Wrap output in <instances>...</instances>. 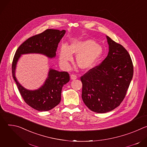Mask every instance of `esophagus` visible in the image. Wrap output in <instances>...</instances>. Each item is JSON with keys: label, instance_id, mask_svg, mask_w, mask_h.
<instances>
[{"label": "esophagus", "instance_id": "obj_1", "mask_svg": "<svg viewBox=\"0 0 147 147\" xmlns=\"http://www.w3.org/2000/svg\"><path fill=\"white\" fill-rule=\"evenodd\" d=\"M70 78L71 80H76V79H77V76L74 74H71L70 76Z\"/></svg>", "mask_w": 147, "mask_h": 147}]
</instances>
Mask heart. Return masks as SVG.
<instances>
[{
	"instance_id": "heart-1",
	"label": "heart",
	"mask_w": 147,
	"mask_h": 147,
	"mask_svg": "<svg viewBox=\"0 0 147 147\" xmlns=\"http://www.w3.org/2000/svg\"><path fill=\"white\" fill-rule=\"evenodd\" d=\"M103 49L94 40H75L67 46L61 44L59 51V61L65 67L72 60L73 55L76 54V61L78 66L82 70L93 67L102 56Z\"/></svg>"
}]
</instances>
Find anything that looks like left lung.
I'll list each match as a JSON object with an SVG mask.
<instances>
[{"instance_id":"obj_1","label":"left lung","mask_w":147,"mask_h":147,"mask_svg":"<svg viewBox=\"0 0 147 147\" xmlns=\"http://www.w3.org/2000/svg\"><path fill=\"white\" fill-rule=\"evenodd\" d=\"M109 52L101 63L81 77L82 99L92 111L103 113L120 105L133 76L130 56L122 45L106 36Z\"/></svg>"}]
</instances>
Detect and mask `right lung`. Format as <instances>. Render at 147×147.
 I'll return each instance as SVG.
<instances>
[{
    "mask_svg": "<svg viewBox=\"0 0 147 147\" xmlns=\"http://www.w3.org/2000/svg\"><path fill=\"white\" fill-rule=\"evenodd\" d=\"M65 33L66 30L48 29L24 42L14 56L12 75L19 92L26 103L38 111H48L60 103L62 87L69 81V74L66 71H59L50 68L43 85L36 90H30L21 85L16 77L17 62L21 56L24 54L38 53L50 59L55 57L58 44Z\"/></svg>",
    "mask_w": 147,
    "mask_h": 147,
    "instance_id": "add662e5",
    "label": "right lung"
}]
</instances>
